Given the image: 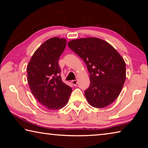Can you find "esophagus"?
<instances>
[{
    "label": "esophagus",
    "mask_w": 148,
    "mask_h": 148,
    "mask_svg": "<svg viewBox=\"0 0 148 148\" xmlns=\"http://www.w3.org/2000/svg\"><path fill=\"white\" fill-rule=\"evenodd\" d=\"M71 83L72 84V85H73V86H76L77 85V79H74V80H72V81L71 82Z\"/></svg>",
    "instance_id": "esophagus-1"
}]
</instances>
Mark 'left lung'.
I'll use <instances>...</instances> for the list:
<instances>
[{
    "label": "left lung",
    "instance_id": "obj_1",
    "mask_svg": "<svg viewBox=\"0 0 148 148\" xmlns=\"http://www.w3.org/2000/svg\"><path fill=\"white\" fill-rule=\"evenodd\" d=\"M68 46L85 62L90 74V86L84 92L89 104L97 108L112 104L126 78L123 57L110 44L98 38L73 40Z\"/></svg>",
    "mask_w": 148,
    "mask_h": 148
}]
</instances>
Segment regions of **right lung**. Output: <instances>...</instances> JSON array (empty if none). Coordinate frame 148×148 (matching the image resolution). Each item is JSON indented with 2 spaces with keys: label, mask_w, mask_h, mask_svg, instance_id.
<instances>
[{
  "label": "right lung",
  "mask_w": 148,
  "mask_h": 148,
  "mask_svg": "<svg viewBox=\"0 0 148 148\" xmlns=\"http://www.w3.org/2000/svg\"><path fill=\"white\" fill-rule=\"evenodd\" d=\"M66 40L53 37L34 52L27 67V81L34 98L48 110H59L69 101L72 88L61 79L59 57Z\"/></svg>",
  "instance_id": "1"
}]
</instances>
